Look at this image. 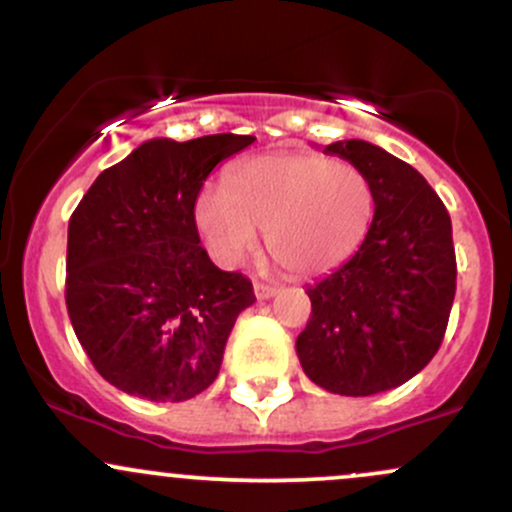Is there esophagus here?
Here are the masks:
<instances>
[{
    "label": "esophagus",
    "instance_id": "esophagus-1",
    "mask_svg": "<svg viewBox=\"0 0 512 512\" xmlns=\"http://www.w3.org/2000/svg\"><path fill=\"white\" fill-rule=\"evenodd\" d=\"M255 296H257V301H267V298L276 296V286L260 284V281H255Z\"/></svg>",
    "mask_w": 512,
    "mask_h": 512
}]
</instances>
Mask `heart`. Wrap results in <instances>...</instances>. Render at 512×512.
Segmentation results:
<instances>
[{
	"label": "heart",
	"mask_w": 512,
	"mask_h": 512,
	"mask_svg": "<svg viewBox=\"0 0 512 512\" xmlns=\"http://www.w3.org/2000/svg\"><path fill=\"white\" fill-rule=\"evenodd\" d=\"M373 216L368 175L320 154L250 158L195 202L197 228L216 262L236 267L257 250L262 231L274 260L298 276L325 274L354 257Z\"/></svg>",
	"instance_id": "heart-1"
}]
</instances>
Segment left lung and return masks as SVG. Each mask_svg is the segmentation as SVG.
<instances>
[{"label":"left lung","instance_id":"obj_1","mask_svg":"<svg viewBox=\"0 0 512 512\" xmlns=\"http://www.w3.org/2000/svg\"><path fill=\"white\" fill-rule=\"evenodd\" d=\"M373 182L375 216L358 252L315 281L296 354L315 385L368 397L414 378L436 356L455 298L445 204L424 175L363 139L325 146Z\"/></svg>","mask_w":512,"mask_h":512}]
</instances>
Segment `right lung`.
Returning <instances> with one entry per match:
<instances>
[{
  "instance_id": "obj_1",
  "label": "right lung",
  "mask_w": 512,
  "mask_h": 512,
  "mask_svg": "<svg viewBox=\"0 0 512 512\" xmlns=\"http://www.w3.org/2000/svg\"><path fill=\"white\" fill-rule=\"evenodd\" d=\"M248 134L149 139L88 187L69 219L67 310L93 368L127 395L185 402L219 375L248 276L199 245L195 202Z\"/></svg>"
}]
</instances>
